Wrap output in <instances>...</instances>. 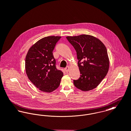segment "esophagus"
<instances>
[{"instance_id": "esophagus-1", "label": "esophagus", "mask_w": 131, "mask_h": 131, "mask_svg": "<svg viewBox=\"0 0 131 131\" xmlns=\"http://www.w3.org/2000/svg\"><path fill=\"white\" fill-rule=\"evenodd\" d=\"M65 71H66V72H69V66L66 67L65 68Z\"/></svg>"}]
</instances>
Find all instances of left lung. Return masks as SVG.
<instances>
[{"instance_id": "obj_1", "label": "left lung", "mask_w": 131, "mask_h": 131, "mask_svg": "<svg viewBox=\"0 0 131 131\" xmlns=\"http://www.w3.org/2000/svg\"><path fill=\"white\" fill-rule=\"evenodd\" d=\"M66 38L76 51L81 74L78 80H74L75 86L84 91L96 88L109 69L110 61L105 46L99 39L91 35L68 36Z\"/></svg>"}]
</instances>
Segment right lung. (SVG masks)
Instances as JSON below:
<instances>
[{
	"label": "right lung",
	"instance_id": "right-lung-1",
	"mask_svg": "<svg viewBox=\"0 0 131 131\" xmlns=\"http://www.w3.org/2000/svg\"><path fill=\"white\" fill-rule=\"evenodd\" d=\"M61 37L48 36L34 44L25 60L26 74L29 80L42 91L51 92L59 86L63 73L56 67L53 51Z\"/></svg>",
	"mask_w": 131,
	"mask_h": 131
}]
</instances>
